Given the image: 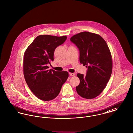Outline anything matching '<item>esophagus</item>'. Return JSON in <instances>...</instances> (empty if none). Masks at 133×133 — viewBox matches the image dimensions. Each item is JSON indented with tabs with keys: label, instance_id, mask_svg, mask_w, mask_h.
<instances>
[{
	"label": "esophagus",
	"instance_id": "esophagus-1",
	"mask_svg": "<svg viewBox=\"0 0 133 133\" xmlns=\"http://www.w3.org/2000/svg\"><path fill=\"white\" fill-rule=\"evenodd\" d=\"M69 75L71 76H74L75 75V73H72V72H70L69 73Z\"/></svg>",
	"mask_w": 133,
	"mask_h": 133
}]
</instances>
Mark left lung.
I'll use <instances>...</instances> for the list:
<instances>
[{
  "label": "left lung",
  "instance_id": "obj_1",
  "mask_svg": "<svg viewBox=\"0 0 133 133\" xmlns=\"http://www.w3.org/2000/svg\"><path fill=\"white\" fill-rule=\"evenodd\" d=\"M71 42L80 51V62L88 68L86 75L78 74L80 84L76 91L80 96L93 99L104 89L112 70L111 55L105 41L100 36L83 32L71 37Z\"/></svg>",
  "mask_w": 133,
  "mask_h": 133
}]
</instances>
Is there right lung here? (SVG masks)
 <instances>
[{"mask_svg": "<svg viewBox=\"0 0 133 133\" xmlns=\"http://www.w3.org/2000/svg\"><path fill=\"white\" fill-rule=\"evenodd\" d=\"M66 38V36H38L24 53L23 71L26 82L33 94L42 100L56 97L69 77L68 71L49 70L48 66L54 60L55 49Z\"/></svg>", "mask_w": 133, "mask_h": 133, "instance_id": "1", "label": "right lung"}]
</instances>
